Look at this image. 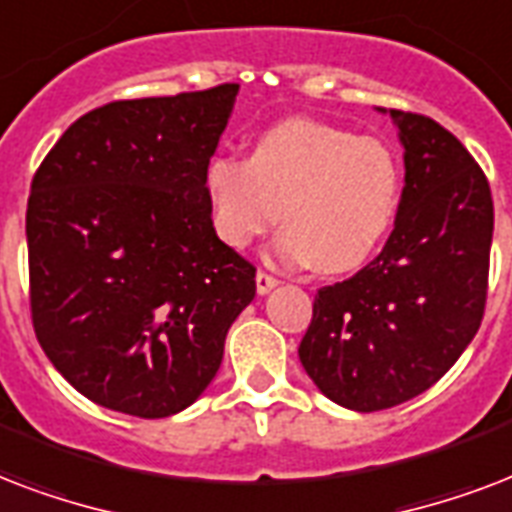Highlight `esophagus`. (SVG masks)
<instances>
[{"label": "esophagus", "mask_w": 512, "mask_h": 512, "mask_svg": "<svg viewBox=\"0 0 512 512\" xmlns=\"http://www.w3.org/2000/svg\"><path fill=\"white\" fill-rule=\"evenodd\" d=\"M272 288H277V280L272 275H267V272H259L256 275V291H259V296H264V293H269Z\"/></svg>", "instance_id": "esophagus-1"}]
</instances>
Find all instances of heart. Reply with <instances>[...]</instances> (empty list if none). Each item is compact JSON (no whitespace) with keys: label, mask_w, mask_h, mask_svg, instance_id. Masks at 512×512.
I'll return each mask as SVG.
<instances>
[{"label":"heart","mask_w":512,"mask_h":512,"mask_svg":"<svg viewBox=\"0 0 512 512\" xmlns=\"http://www.w3.org/2000/svg\"><path fill=\"white\" fill-rule=\"evenodd\" d=\"M216 235L243 251L275 227L283 264H312L326 275L363 267L395 224L400 168L379 138L320 120H283L248 154L213 157L202 176Z\"/></svg>","instance_id":"b5f03b06"}]
</instances>
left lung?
<instances>
[{
    "mask_svg": "<svg viewBox=\"0 0 512 512\" xmlns=\"http://www.w3.org/2000/svg\"><path fill=\"white\" fill-rule=\"evenodd\" d=\"M390 114L406 186L384 251L358 275L320 288L299 360L328 400L382 411L449 371L481 326L494 205L489 181L449 130Z\"/></svg>",
    "mask_w": 512,
    "mask_h": 512,
    "instance_id": "left-lung-1",
    "label": "left lung"
}]
</instances>
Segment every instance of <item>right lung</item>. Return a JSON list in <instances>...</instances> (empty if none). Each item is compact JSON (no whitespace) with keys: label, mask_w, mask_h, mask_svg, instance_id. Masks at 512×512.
I'll use <instances>...</instances> for the list:
<instances>
[{"label":"right lung","mask_w":512,"mask_h":512,"mask_svg":"<svg viewBox=\"0 0 512 512\" xmlns=\"http://www.w3.org/2000/svg\"><path fill=\"white\" fill-rule=\"evenodd\" d=\"M240 85L114 101L50 149L26 211L31 318L77 392L141 419L213 382L256 269L213 229L205 168Z\"/></svg>","instance_id":"1"}]
</instances>
